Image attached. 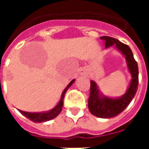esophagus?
Instances as JSON below:
<instances>
[{
	"label": "esophagus",
	"mask_w": 149,
	"mask_h": 149,
	"mask_svg": "<svg viewBox=\"0 0 149 149\" xmlns=\"http://www.w3.org/2000/svg\"><path fill=\"white\" fill-rule=\"evenodd\" d=\"M81 74H86V75L88 76V73L85 70H81Z\"/></svg>",
	"instance_id": "esophagus-1"
}]
</instances>
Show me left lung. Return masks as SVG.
Listing matches in <instances>:
<instances>
[{"mask_svg":"<svg viewBox=\"0 0 149 149\" xmlns=\"http://www.w3.org/2000/svg\"><path fill=\"white\" fill-rule=\"evenodd\" d=\"M100 39L104 41L105 48L114 46L125 57L127 68L132 77L126 93L119 98H109L103 95L100 93L96 83L90 81V94L88 101L89 111L98 118L109 119L122 113L134 98L138 89L139 70L137 63L134 60L132 51L128 45L110 36H101Z\"/></svg>","mask_w":149,"mask_h":149,"instance_id":"left-lung-1","label":"left lung"}]
</instances>
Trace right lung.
<instances>
[{
  "instance_id": "1",
  "label": "right lung",
  "mask_w": 149,
  "mask_h": 149,
  "mask_svg": "<svg viewBox=\"0 0 149 149\" xmlns=\"http://www.w3.org/2000/svg\"><path fill=\"white\" fill-rule=\"evenodd\" d=\"M74 79H73L72 81H71L69 84H68V86L65 87V89L63 90V93L61 95V98H60V101L58 102V104L56 105V107H54L52 110H49V111L46 112H41V113H29V112H25L22 111V110H19L21 113L22 115H24L26 118L29 119L30 120H31L33 122H47V121L51 120V119L56 118L59 114L60 113L62 109H63V98H64V96H65V93L66 91L68 90V89L72 86L73 83L74 82Z\"/></svg>"
}]
</instances>
